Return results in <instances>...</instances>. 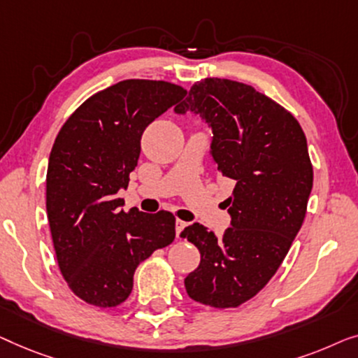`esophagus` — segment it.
<instances>
[{"label": "esophagus", "instance_id": "esophagus-1", "mask_svg": "<svg viewBox=\"0 0 358 358\" xmlns=\"http://www.w3.org/2000/svg\"><path fill=\"white\" fill-rule=\"evenodd\" d=\"M186 222H183V220H180V219H177V222H175V230H177V238L180 236V234L181 231H183V229L186 227Z\"/></svg>", "mask_w": 358, "mask_h": 358}]
</instances>
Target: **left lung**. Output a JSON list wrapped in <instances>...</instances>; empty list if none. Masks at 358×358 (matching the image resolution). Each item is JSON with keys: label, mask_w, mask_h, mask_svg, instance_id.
Wrapping results in <instances>:
<instances>
[{"label": "left lung", "mask_w": 358, "mask_h": 358, "mask_svg": "<svg viewBox=\"0 0 358 358\" xmlns=\"http://www.w3.org/2000/svg\"><path fill=\"white\" fill-rule=\"evenodd\" d=\"M175 112L213 128L210 155L235 183L222 238L198 222L181 231L201 253L186 292L203 305L236 308L271 280L303 224L313 186L305 133L282 105L230 79L198 80Z\"/></svg>", "instance_id": "obj_1"}]
</instances>
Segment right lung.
I'll return each mask as SVG.
<instances>
[{
  "instance_id": "1",
  "label": "right lung",
  "mask_w": 358,
  "mask_h": 358,
  "mask_svg": "<svg viewBox=\"0 0 358 358\" xmlns=\"http://www.w3.org/2000/svg\"><path fill=\"white\" fill-rule=\"evenodd\" d=\"M185 95L167 80H122L85 100L55 139L47 170L50 231L59 271L85 303H123L139 263L175 240L172 213H124L117 193L138 165L144 129Z\"/></svg>"
}]
</instances>
